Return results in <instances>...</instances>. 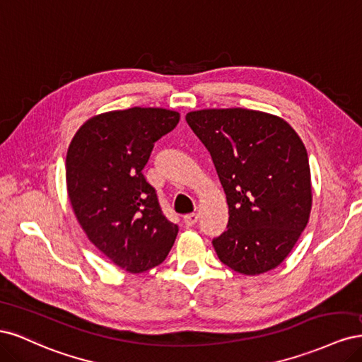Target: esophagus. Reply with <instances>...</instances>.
I'll return each instance as SVG.
<instances>
[{
	"label": "esophagus",
	"instance_id": "esophagus-1",
	"mask_svg": "<svg viewBox=\"0 0 362 362\" xmlns=\"http://www.w3.org/2000/svg\"><path fill=\"white\" fill-rule=\"evenodd\" d=\"M196 222H198V214H196V213H190L187 216H184L185 226H193Z\"/></svg>",
	"mask_w": 362,
	"mask_h": 362
}]
</instances>
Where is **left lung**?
Masks as SVG:
<instances>
[{"mask_svg":"<svg viewBox=\"0 0 362 362\" xmlns=\"http://www.w3.org/2000/svg\"><path fill=\"white\" fill-rule=\"evenodd\" d=\"M185 120L210 151L226 193L228 228L213 240L218 259L249 276L278 267L310 221L303 141L287 120L247 108H205Z\"/></svg>","mask_w":362,"mask_h":362,"instance_id":"1","label":"left lung"}]
</instances>
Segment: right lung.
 <instances>
[{
  "instance_id": "1",
  "label": "right lung",
  "mask_w": 362,
  "mask_h": 362,
  "mask_svg": "<svg viewBox=\"0 0 362 362\" xmlns=\"http://www.w3.org/2000/svg\"><path fill=\"white\" fill-rule=\"evenodd\" d=\"M180 122L166 108L133 107L96 115L66 154V189L87 238L113 264L144 273L166 259L178 226L163 214L145 164L156 141Z\"/></svg>"
}]
</instances>
